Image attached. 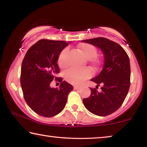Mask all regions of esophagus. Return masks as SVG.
Segmentation results:
<instances>
[{"label": "esophagus", "instance_id": "obj_1", "mask_svg": "<svg viewBox=\"0 0 147 147\" xmlns=\"http://www.w3.org/2000/svg\"><path fill=\"white\" fill-rule=\"evenodd\" d=\"M81 88V86H74L73 87V89L74 90H78V89H80Z\"/></svg>", "mask_w": 147, "mask_h": 147}]
</instances>
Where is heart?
Instances as JSON below:
<instances>
[{
    "label": "heart",
    "instance_id": "1",
    "mask_svg": "<svg viewBox=\"0 0 147 147\" xmlns=\"http://www.w3.org/2000/svg\"><path fill=\"white\" fill-rule=\"evenodd\" d=\"M78 50L87 59H92L94 58L97 54V51L95 47L90 44L82 43L78 47ZM68 51L64 49L59 54L58 63L61 68L65 67L67 65ZM91 75V72L89 69H83L80 70L71 69L65 73V78L69 83L78 84L83 82L84 80L88 78Z\"/></svg>",
    "mask_w": 147,
    "mask_h": 147
}]
</instances>
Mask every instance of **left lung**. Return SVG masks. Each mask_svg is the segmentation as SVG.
<instances>
[{
  "label": "left lung",
  "instance_id": "1",
  "mask_svg": "<svg viewBox=\"0 0 147 147\" xmlns=\"http://www.w3.org/2000/svg\"><path fill=\"white\" fill-rule=\"evenodd\" d=\"M101 50L104 54L103 68L91 81L102 84L101 91L90 88L91 94L83 99L84 106L91 113L106 116L120 108L130 86V64L128 54L120 45L104 38L82 40Z\"/></svg>",
  "mask_w": 147,
  "mask_h": 147
}]
</instances>
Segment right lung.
Masks as SVG:
<instances>
[{
  "instance_id": "right-lung-1",
  "label": "right lung",
  "mask_w": 147,
  "mask_h": 147,
  "mask_svg": "<svg viewBox=\"0 0 147 147\" xmlns=\"http://www.w3.org/2000/svg\"><path fill=\"white\" fill-rule=\"evenodd\" d=\"M71 42L41 39L26 52L21 65V85L24 100L34 112L51 117L64 109L67 95L73 86L61 78L58 88L50 84L59 73L58 59L59 54Z\"/></svg>"
}]
</instances>
